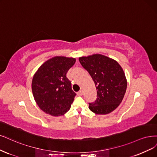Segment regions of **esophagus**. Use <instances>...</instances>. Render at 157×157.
<instances>
[{
    "mask_svg": "<svg viewBox=\"0 0 157 157\" xmlns=\"http://www.w3.org/2000/svg\"><path fill=\"white\" fill-rule=\"evenodd\" d=\"M82 94H83V91H79L78 92H77V95H78V96L82 95Z\"/></svg>",
    "mask_w": 157,
    "mask_h": 157,
    "instance_id": "34e87169",
    "label": "esophagus"
}]
</instances>
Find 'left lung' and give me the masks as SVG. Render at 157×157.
I'll use <instances>...</instances> for the list:
<instances>
[{
  "instance_id": "8db88e82",
  "label": "left lung",
  "mask_w": 157,
  "mask_h": 157,
  "mask_svg": "<svg viewBox=\"0 0 157 157\" xmlns=\"http://www.w3.org/2000/svg\"><path fill=\"white\" fill-rule=\"evenodd\" d=\"M82 67L94 80L97 98L89 103L96 114L105 115L114 110L126 92L127 81L122 67L113 59L100 54L79 58Z\"/></svg>"
}]
</instances>
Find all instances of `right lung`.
Instances as JSON below:
<instances>
[{
    "label": "right lung",
    "instance_id": "right-lung-1",
    "mask_svg": "<svg viewBox=\"0 0 157 157\" xmlns=\"http://www.w3.org/2000/svg\"><path fill=\"white\" fill-rule=\"evenodd\" d=\"M75 62L74 58L53 57L43 63L34 74L32 94L37 105L46 113L60 116L71 108L76 94L66 74Z\"/></svg>",
    "mask_w": 157,
    "mask_h": 157
}]
</instances>
